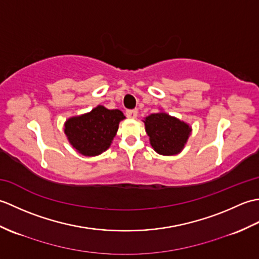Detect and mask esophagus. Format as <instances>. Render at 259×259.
<instances>
[{
	"instance_id": "1",
	"label": "esophagus",
	"mask_w": 259,
	"mask_h": 259,
	"mask_svg": "<svg viewBox=\"0 0 259 259\" xmlns=\"http://www.w3.org/2000/svg\"><path fill=\"white\" fill-rule=\"evenodd\" d=\"M125 115L130 119H136L137 115H138V111H137L136 109H133V110H126L125 111Z\"/></svg>"
}]
</instances>
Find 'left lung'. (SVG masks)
<instances>
[{
	"instance_id": "8db88e82",
	"label": "left lung",
	"mask_w": 259,
	"mask_h": 259,
	"mask_svg": "<svg viewBox=\"0 0 259 259\" xmlns=\"http://www.w3.org/2000/svg\"><path fill=\"white\" fill-rule=\"evenodd\" d=\"M150 145L163 156L177 155L181 151L191 133L190 126L167 113H152L145 120Z\"/></svg>"
}]
</instances>
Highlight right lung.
<instances>
[{
    "label": "right lung",
    "instance_id": "add662e5",
    "mask_svg": "<svg viewBox=\"0 0 259 259\" xmlns=\"http://www.w3.org/2000/svg\"><path fill=\"white\" fill-rule=\"evenodd\" d=\"M124 119L120 110H109L98 106L91 112L70 118L64 124V133L70 144L83 156H98L110 147Z\"/></svg>",
    "mask_w": 259,
    "mask_h": 259
}]
</instances>
